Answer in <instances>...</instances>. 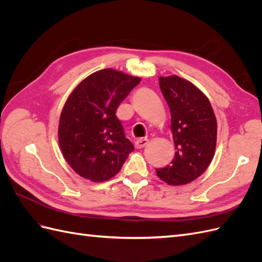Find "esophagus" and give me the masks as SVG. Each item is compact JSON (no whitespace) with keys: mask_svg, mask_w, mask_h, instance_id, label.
<instances>
[{"mask_svg":"<svg viewBox=\"0 0 262 262\" xmlns=\"http://www.w3.org/2000/svg\"><path fill=\"white\" fill-rule=\"evenodd\" d=\"M148 140L147 139H139L138 141H136V147L137 148H143L147 145Z\"/></svg>","mask_w":262,"mask_h":262,"instance_id":"obj_1","label":"esophagus"}]
</instances>
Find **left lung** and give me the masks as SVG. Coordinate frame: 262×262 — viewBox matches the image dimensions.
<instances>
[{
	"mask_svg": "<svg viewBox=\"0 0 262 262\" xmlns=\"http://www.w3.org/2000/svg\"><path fill=\"white\" fill-rule=\"evenodd\" d=\"M170 110V131L176 154L170 165L156 169L157 177L170 186H182L200 177L209 167L216 147L217 122L209 98L177 75L158 77Z\"/></svg>",
	"mask_w": 262,
	"mask_h": 262,
	"instance_id": "left-lung-1",
	"label": "left lung"
}]
</instances>
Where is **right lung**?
Instances as JSON below:
<instances>
[{
    "instance_id": "1",
    "label": "right lung",
    "mask_w": 262,
    "mask_h": 262,
    "mask_svg": "<svg viewBox=\"0 0 262 262\" xmlns=\"http://www.w3.org/2000/svg\"><path fill=\"white\" fill-rule=\"evenodd\" d=\"M141 77L104 69L85 77L62 108L58 140L77 175L94 182L112 179L134 149L116 116L120 102Z\"/></svg>"
}]
</instances>
